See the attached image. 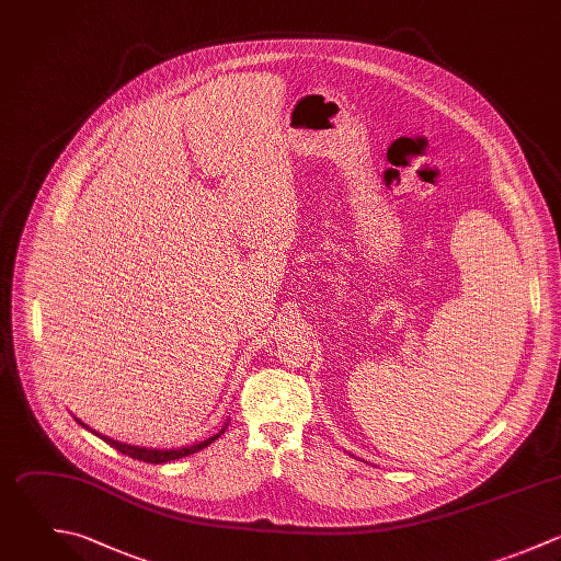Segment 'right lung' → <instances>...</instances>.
Listing matches in <instances>:
<instances>
[{
	"label": "right lung",
	"mask_w": 561,
	"mask_h": 561,
	"mask_svg": "<svg viewBox=\"0 0 561 561\" xmlns=\"http://www.w3.org/2000/svg\"><path fill=\"white\" fill-rule=\"evenodd\" d=\"M82 428H87L89 433H93L95 437H100L104 444H108L111 448H115L117 453H122V455H128L130 459H137V461H144V463H170V461H176V459H183V457H187V455H194V453H198V450H203V448H207L209 444H214L222 433H225V428H227V424L214 435V437H207V439H203V442H198V444H192V446H183V448H146V446H130V444H122V442H117V439H111V437H106V435H102V433H95L93 428H89L87 424H82L78 417H73ZM229 422V420H227Z\"/></svg>",
	"instance_id": "obj_1"
}]
</instances>
